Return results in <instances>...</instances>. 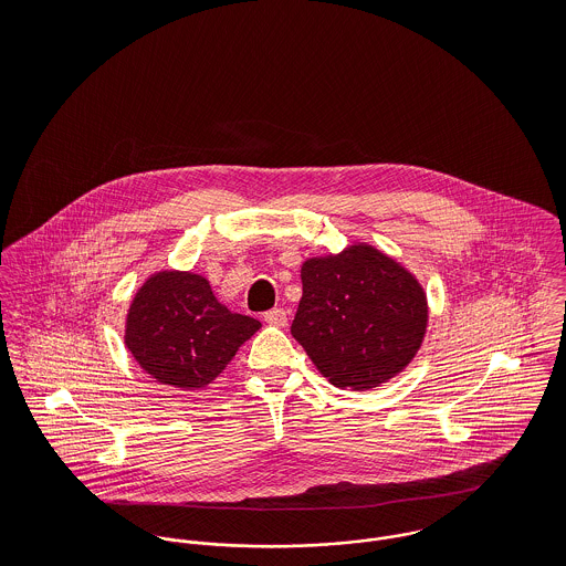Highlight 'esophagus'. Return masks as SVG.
<instances>
[{
  "label": "esophagus",
  "mask_w": 566,
  "mask_h": 566,
  "mask_svg": "<svg viewBox=\"0 0 566 566\" xmlns=\"http://www.w3.org/2000/svg\"><path fill=\"white\" fill-rule=\"evenodd\" d=\"M263 321L268 324H274V326H285L287 324V312L283 307H274V310L263 314Z\"/></svg>",
  "instance_id": "obj_1"
}]
</instances>
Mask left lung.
Listing matches in <instances>:
<instances>
[{"label":"left lung","instance_id":"left-lung-1","mask_svg":"<svg viewBox=\"0 0 566 566\" xmlns=\"http://www.w3.org/2000/svg\"><path fill=\"white\" fill-rule=\"evenodd\" d=\"M292 335L335 388L370 390L411 361L427 328L418 281L384 252L357 243L303 263Z\"/></svg>","mask_w":566,"mask_h":566}]
</instances>
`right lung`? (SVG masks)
Listing matches in <instances>:
<instances>
[{"label":"right lung","mask_w":566,"mask_h":566,"mask_svg":"<svg viewBox=\"0 0 566 566\" xmlns=\"http://www.w3.org/2000/svg\"><path fill=\"white\" fill-rule=\"evenodd\" d=\"M259 326V321L220 305L207 279L191 272H159L130 305L126 346L165 386L205 388Z\"/></svg>","instance_id":"1"}]
</instances>
